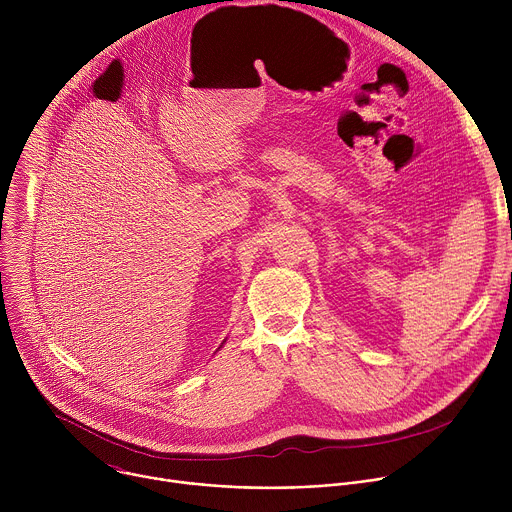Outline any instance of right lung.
Wrapping results in <instances>:
<instances>
[{
    "mask_svg": "<svg viewBox=\"0 0 512 512\" xmlns=\"http://www.w3.org/2000/svg\"><path fill=\"white\" fill-rule=\"evenodd\" d=\"M225 342H227V340H225Z\"/></svg>",
    "mask_w": 512,
    "mask_h": 512,
    "instance_id": "add662e5",
    "label": "right lung"
}]
</instances>
